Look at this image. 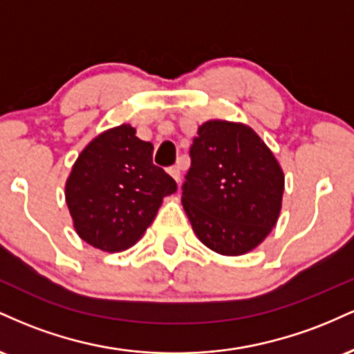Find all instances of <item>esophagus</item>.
Listing matches in <instances>:
<instances>
[{"label": "esophagus", "mask_w": 354, "mask_h": 354, "mask_svg": "<svg viewBox=\"0 0 354 354\" xmlns=\"http://www.w3.org/2000/svg\"><path fill=\"white\" fill-rule=\"evenodd\" d=\"M168 173L171 174V178H173V180L176 181V183L181 181V165H180V163H178L176 166H171V168L168 169Z\"/></svg>", "instance_id": "1"}]
</instances>
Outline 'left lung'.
Returning <instances> with one entry per match:
<instances>
[{
	"label": "left lung",
	"mask_w": 354,
	"mask_h": 354,
	"mask_svg": "<svg viewBox=\"0 0 354 354\" xmlns=\"http://www.w3.org/2000/svg\"><path fill=\"white\" fill-rule=\"evenodd\" d=\"M181 203L194 234L223 256L253 251L279 218L284 174L253 128L209 120L189 149Z\"/></svg>",
	"instance_id": "left-lung-1"
}]
</instances>
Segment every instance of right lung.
I'll use <instances>...</instances> for the list:
<instances>
[{"label":"right lung","instance_id":"right-lung-1","mask_svg":"<svg viewBox=\"0 0 354 354\" xmlns=\"http://www.w3.org/2000/svg\"><path fill=\"white\" fill-rule=\"evenodd\" d=\"M176 181L153 165V145L131 124L100 133L80 153L64 186L73 226L106 253L128 250L151 225Z\"/></svg>","mask_w":354,"mask_h":354}]
</instances>
